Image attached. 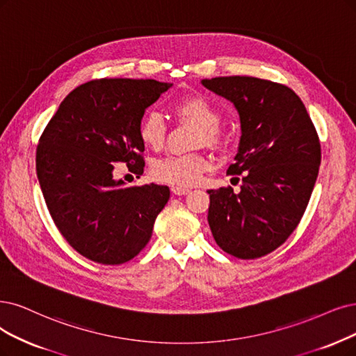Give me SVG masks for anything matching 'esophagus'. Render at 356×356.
Wrapping results in <instances>:
<instances>
[{
  "mask_svg": "<svg viewBox=\"0 0 356 356\" xmlns=\"http://www.w3.org/2000/svg\"><path fill=\"white\" fill-rule=\"evenodd\" d=\"M171 192H173V193H175V195H177V196H183V195H188V193H189V189L173 186V188H171Z\"/></svg>",
  "mask_w": 356,
  "mask_h": 356,
  "instance_id": "esophagus-1",
  "label": "esophagus"
}]
</instances>
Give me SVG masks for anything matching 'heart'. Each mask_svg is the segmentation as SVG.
I'll return each mask as SVG.
<instances>
[{"instance_id": "heart-1", "label": "heart", "mask_w": 356, "mask_h": 356, "mask_svg": "<svg viewBox=\"0 0 356 356\" xmlns=\"http://www.w3.org/2000/svg\"><path fill=\"white\" fill-rule=\"evenodd\" d=\"M173 113L180 122L198 126L196 147L221 149L226 145V135L218 127L221 115L214 105L202 95H189L173 105ZM139 139L145 147L158 151L164 147L167 139V124L164 117L149 111L143 115L139 124ZM209 167V156L204 152L185 155H167L156 158L151 165V176L161 183L189 188L198 183L204 171Z\"/></svg>"}]
</instances>
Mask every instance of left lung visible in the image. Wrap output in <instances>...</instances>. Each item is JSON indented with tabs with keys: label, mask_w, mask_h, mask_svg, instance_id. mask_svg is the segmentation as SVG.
<instances>
[{
	"label": "left lung",
	"mask_w": 356,
	"mask_h": 356,
	"mask_svg": "<svg viewBox=\"0 0 356 356\" xmlns=\"http://www.w3.org/2000/svg\"><path fill=\"white\" fill-rule=\"evenodd\" d=\"M202 85L234 104L242 127L227 170L241 176V192L208 191L209 229L225 252L264 257L287 241L305 213L321 163L317 130L304 102L282 83L226 76Z\"/></svg>",
	"instance_id": "obj_1"
}]
</instances>
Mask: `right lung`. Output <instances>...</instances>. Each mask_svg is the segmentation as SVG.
<instances>
[{
    "instance_id": "add662e5",
    "label": "right lung",
    "mask_w": 356,
    "mask_h": 356,
    "mask_svg": "<svg viewBox=\"0 0 356 356\" xmlns=\"http://www.w3.org/2000/svg\"><path fill=\"white\" fill-rule=\"evenodd\" d=\"M171 83L97 79L73 89L44 129L36 175L48 211L69 245L104 266L135 258L170 198L160 185L126 186L115 164L143 173L139 124Z\"/></svg>"
}]
</instances>
